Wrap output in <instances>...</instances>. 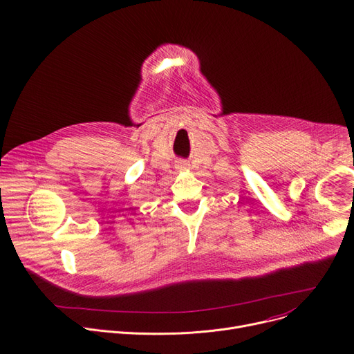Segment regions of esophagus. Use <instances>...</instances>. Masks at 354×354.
Segmentation results:
<instances>
[{"instance_id": "esophagus-1", "label": "esophagus", "mask_w": 354, "mask_h": 354, "mask_svg": "<svg viewBox=\"0 0 354 354\" xmlns=\"http://www.w3.org/2000/svg\"><path fill=\"white\" fill-rule=\"evenodd\" d=\"M189 167H190V164L187 162V161H184V160H178V161L176 162V169H177L178 171L189 170Z\"/></svg>"}]
</instances>
